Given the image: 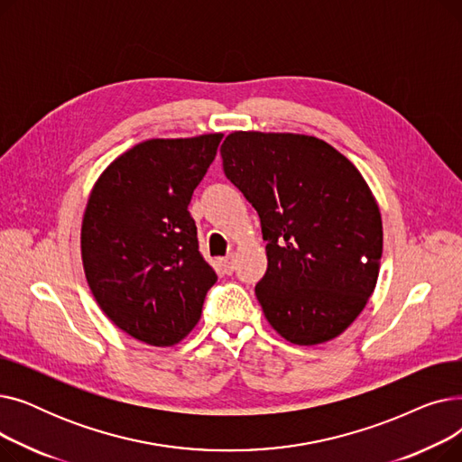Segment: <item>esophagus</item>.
Listing matches in <instances>:
<instances>
[{"label":"esophagus","mask_w":462,"mask_h":462,"mask_svg":"<svg viewBox=\"0 0 462 462\" xmlns=\"http://www.w3.org/2000/svg\"><path fill=\"white\" fill-rule=\"evenodd\" d=\"M221 265H223V270H225V273H232L234 272V254H228V256H225V258H221Z\"/></svg>","instance_id":"34e87169"}]
</instances>
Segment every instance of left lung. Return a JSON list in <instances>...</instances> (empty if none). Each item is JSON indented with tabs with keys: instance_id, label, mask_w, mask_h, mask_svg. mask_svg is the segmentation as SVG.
Listing matches in <instances>:
<instances>
[{
	"instance_id": "obj_1",
	"label": "left lung",
	"mask_w": 462,
	"mask_h": 462,
	"mask_svg": "<svg viewBox=\"0 0 462 462\" xmlns=\"http://www.w3.org/2000/svg\"><path fill=\"white\" fill-rule=\"evenodd\" d=\"M226 178L260 215L268 272L254 292L288 343L341 335L373 296L382 215L359 170L328 142L234 131L221 145Z\"/></svg>"
}]
</instances>
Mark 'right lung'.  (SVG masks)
Wrapping results in <instances>:
<instances>
[{
  "label": "right lung",
  "mask_w": 462,
  "mask_h": 462,
  "mask_svg": "<svg viewBox=\"0 0 462 462\" xmlns=\"http://www.w3.org/2000/svg\"><path fill=\"white\" fill-rule=\"evenodd\" d=\"M221 140L213 133L140 142L89 192L80 230L88 286L106 317L145 345L187 337L217 281L187 208Z\"/></svg>",
  "instance_id": "add662e5"
}]
</instances>
